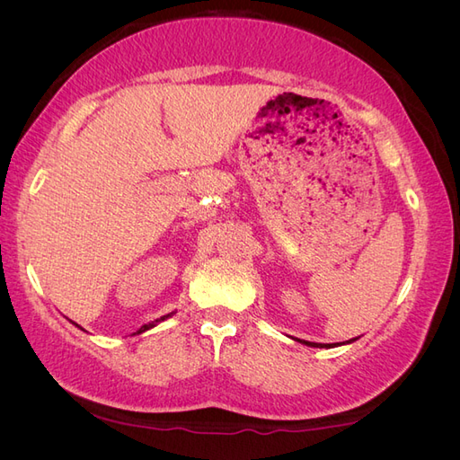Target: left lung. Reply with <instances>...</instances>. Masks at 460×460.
I'll list each match as a JSON object with an SVG mask.
<instances>
[{"label": "left lung", "instance_id": "1", "mask_svg": "<svg viewBox=\"0 0 460 460\" xmlns=\"http://www.w3.org/2000/svg\"><path fill=\"white\" fill-rule=\"evenodd\" d=\"M297 341H301V343H305V345H309V347H332L330 343L326 345V343H313V341H305V340H297Z\"/></svg>", "mask_w": 460, "mask_h": 460}]
</instances>
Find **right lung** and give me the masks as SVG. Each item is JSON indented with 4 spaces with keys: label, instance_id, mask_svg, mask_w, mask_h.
Instances as JSON below:
<instances>
[{
    "label": "right lung",
    "instance_id": "1",
    "mask_svg": "<svg viewBox=\"0 0 460 460\" xmlns=\"http://www.w3.org/2000/svg\"><path fill=\"white\" fill-rule=\"evenodd\" d=\"M166 316H163L161 320H164ZM153 326H155V323H151V324H144L140 330H137V333H142V332H146V330H149V328H153Z\"/></svg>",
    "mask_w": 460,
    "mask_h": 460
}]
</instances>
